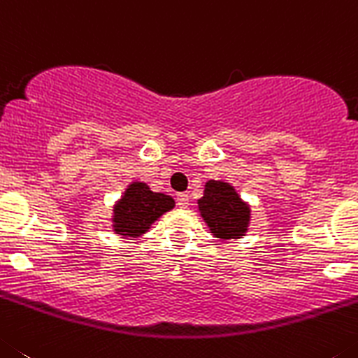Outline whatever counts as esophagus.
I'll return each instance as SVG.
<instances>
[{
    "label": "esophagus",
    "mask_w": 358,
    "mask_h": 358,
    "mask_svg": "<svg viewBox=\"0 0 358 358\" xmlns=\"http://www.w3.org/2000/svg\"><path fill=\"white\" fill-rule=\"evenodd\" d=\"M176 205H178L180 208L189 207V194H185V192H180V194L176 196Z\"/></svg>",
    "instance_id": "obj_1"
}]
</instances>
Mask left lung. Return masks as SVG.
<instances>
[{
  "instance_id": "left-lung-1",
  "label": "left lung",
  "mask_w": 358,
  "mask_h": 358,
  "mask_svg": "<svg viewBox=\"0 0 358 358\" xmlns=\"http://www.w3.org/2000/svg\"><path fill=\"white\" fill-rule=\"evenodd\" d=\"M201 217L219 239H239L250 223V207L227 182L208 180L203 198L198 199Z\"/></svg>"
}]
</instances>
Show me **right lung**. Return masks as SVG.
<instances>
[{
  "label": "right lung",
  "mask_w": 358,
  "mask_h": 358,
  "mask_svg": "<svg viewBox=\"0 0 358 358\" xmlns=\"http://www.w3.org/2000/svg\"><path fill=\"white\" fill-rule=\"evenodd\" d=\"M173 207L175 199L171 196L150 191L143 182H131L114 207V231L123 237H139Z\"/></svg>",
  "instance_id": "right-lung-1"
}]
</instances>
